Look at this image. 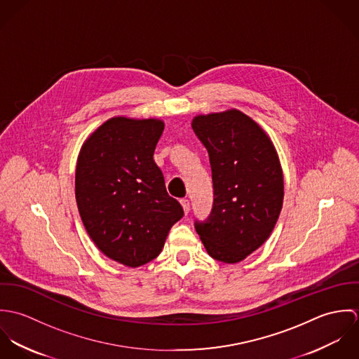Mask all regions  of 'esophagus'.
<instances>
[{"instance_id": "1", "label": "esophagus", "mask_w": 359, "mask_h": 359, "mask_svg": "<svg viewBox=\"0 0 359 359\" xmlns=\"http://www.w3.org/2000/svg\"><path fill=\"white\" fill-rule=\"evenodd\" d=\"M181 205H182V208H184L185 214H188V212H189V210H191V205H189V201H188V199H181Z\"/></svg>"}]
</instances>
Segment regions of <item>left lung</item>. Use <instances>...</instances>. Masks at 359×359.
<instances>
[{"mask_svg": "<svg viewBox=\"0 0 359 359\" xmlns=\"http://www.w3.org/2000/svg\"><path fill=\"white\" fill-rule=\"evenodd\" d=\"M192 128L208 152L214 189L211 212L195 228L210 256L235 264L257 250L278 221L280 163L268 135L239 110L196 116Z\"/></svg>", "mask_w": 359, "mask_h": 359, "instance_id": "8db88e82", "label": "left lung"}]
</instances>
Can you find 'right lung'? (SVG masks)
<instances>
[{
  "mask_svg": "<svg viewBox=\"0 0 359 359\" xmlns=\"http://www.w3.org/2000/svg\"><path fill=\"white\" fill-rule=\"evenodd\" d=\"M163 130L160 120L113 117L77 160L76 201L90 238L104 256L133 268L158 256L184 217L154 160Z\"/></svg>",
  "mask_w": 359,
  "mask_h": 359,
  "instance_id": "1",
  "label": "right lung"
}]
</instances>
